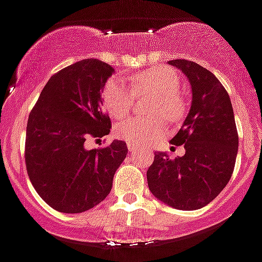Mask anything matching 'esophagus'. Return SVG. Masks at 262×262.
Listing matches in <instances>:
<instances>
[{
  "instance_id": "obj_1",
  "label": "esophagus",
  "mask_w": 262,
  "mask_h": 262,
  "mask_svg": "<svg viewBox=\"0 0 262 262\" xmlns=\"http://www.w3.org/2000/svg\"><path fill=\"white\" fill-rule=\"evenodd\" d=\"M127 149H129V151H130V153H136V151L138 150L137 146H136V145H132V144H127Z\"/></svg>"
}]
</instances>
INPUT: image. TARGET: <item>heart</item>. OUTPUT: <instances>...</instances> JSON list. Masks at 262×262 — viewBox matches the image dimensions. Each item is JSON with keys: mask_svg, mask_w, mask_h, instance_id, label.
I'll use <instances>...</instances> for the list:
<instances>
[{"mask_svg": "<svg viewBox=\"0 0 262 262\" xmlns=\"http://www.w3.org/2000/svg\"><path fill=\"white\" fill-rule=\"evenodd\" d=\"M131 88L124 81L111 78L104 88V106L116 120L126 117L132 111L135 98L141 94H151L150 114L155 117H135L116 126V135L127 144L146 146L155 142L164 133L165 124L179 122L188 111L185 97L180 92V77L168 67H155L129 77Z\"/></svg>", "mask_w": 262, "mask_h": 262, "instance_id": "heart-1", "label": "heart"}]
</instances>
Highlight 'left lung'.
<instances>
[{"label":"left lung","instance_id":"left-lung-1","mask_svg":"<svg viewBox=\"0 0 262 262\" xmlns=\"http://www.w3.org/2000/svg\"><path fill=\"white\" fill-rule=\"evenodd\" d=\"M192 85V106L173 145L185 155L170 160L155 153L146 172L149 190L160 201L181 210L204 208L216 199L232 177L238 135L229 94L212 72L188 60H172Z\"/></svg>","mask_w":262,"mask_h":262}]
</instances>
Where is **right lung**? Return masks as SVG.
<instances>
[{
    "label": "right lung",
    "instance_id": "1",
    "mask_svg": "<svg viewBox=\"0 0 262 262\" xmlns=\"http://www.w3.org/2000/svg\"><path fill=\"white\" fill-rule=\"evenodd\" d=\"M113 68L100 60L76 62L48 81L26 125L25 164L33 188L53 209L82 213L106 199L126 157L124 141L88 149L89 138L111 132L101 92Z\"/></svg>",
    "mask_w": 262,
    "mask_h": 262
}]
</instances>
